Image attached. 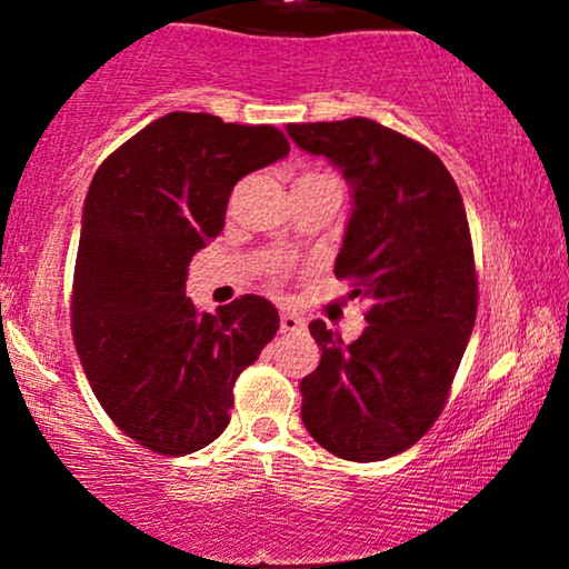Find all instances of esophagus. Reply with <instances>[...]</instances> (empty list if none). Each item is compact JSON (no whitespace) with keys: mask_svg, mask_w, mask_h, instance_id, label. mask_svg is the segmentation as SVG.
I'll use <instances>...</instances> for the list:
<instances>
[{"mask_svg":"<svg viewBox=\"0 0 569 569\" xmlns=\"http://www.w3.org/2000/svg\"><path fill=\"white\" fill-rule=\"evenodd\" d=\"M280 331H286V335H299V331H305V321L297 312H280Z\"/></svg>","mask_w":569,"mask_h":569,"instance_id":"1","label":"esophagus"}]
</instances>
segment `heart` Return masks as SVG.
<instances>
[{
  "instance_id": "heart-1",
  "label": "heart",
  "mask_w": 569,
  "mask_h": 569,
  "mask_svg": "<svg viewBox=\"0 0 569 569\" xmlns=\"http://www.w3.org/2000/svg\"><path fill=\"white\" fill-rule=\"evenodd\" d=\"M302 179H335V176L331 173H305ZM291 270H293V264L286 257H272V259H267V264H264V272L270 276L272 283H280L283 278H289Z\"/></svg>"
}]
</instances>
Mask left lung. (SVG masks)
<instances>
[{"instance_id":"left-lung-1","label":"left lung","mask_w":569,"mask_h":569,"mask_svg":"<svg viewBox=\"0 0 569 569\" xmlns=\"http://www.w3.org/2000/svg\"><path fill=\"white\" fill-rule=\"evenodd\" d=\"M286 130L348 179L352 213L335 276L369 302V326L350 345L323 321L310 323L321 363L299 382L302 422L342 460H385L441 415L473 331L479 283L466 206L428 147L380 122Z\"/></svg>"}]
</instances>
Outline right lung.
<instances>
[{
    "mask_svg": "<svg viewBox=\"0 0 569 569\" xmlns=\"http://www.w3.org/2000/svg\"><path fill=\"white\" fill-rule=\"evenodd\" d=\"M272 126L171 112L101 162L82 208L71 335L122 433L158 455L208 447L232 385L276 337L272 302L243 293L217 316L187 299V267L224 227L232 187L289 154Z\"/></svg>",
    "mask_w": 569,
    "mask_h": 569,
    "instance_id": "right-lung-1",
    "label": "right lung"
}]
</instances>
